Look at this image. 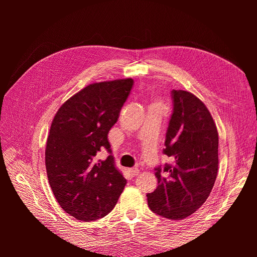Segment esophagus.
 I'll return each mask as SVG.
<instances>
[{"label":"esophagus","mask_w":257,"mask_h":257,"mask_svg":"<svg viewBox=\"0 0 257 257\" xmlns=\"http://www.w3.org/2000/svg\"><path fill=\"white\" fill-rule=\"evenodd\" d=\"M127 172H128L131 177H136L139 174V169L138 168H130Z\"/></svg>","instance_id":"1"}]
</instances>
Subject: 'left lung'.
I'll use <instances>...</instances> for the list:
<instances>
[{
    "instance_id": "8db88e82",
    "label": "left lung",
    "mask_w": 257,
    "mask_h": 257,
    "mask_svg": "<svg viewBox=\"0 0 257 257\" xmlns=\"http://www.w3.org/2000/svg\"><path fill=\"white\" fill-rule=\"evenodd\" d=\"M174 110L166 132V154L174 162L155 167L158 186L148 206L169 220L199 209L214 185L219 167V134L208 108L191 92L172 91Z\"/></svg>"
}]
</instances>
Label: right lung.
Returning a JSON list of instances; mask_svg holds the SVG:
<instances>
[{"mask_svg":"<svg viewBox=\"0 0 257 257\" xmlns=\"http://www.w3.org/2000/svg\"><path fill=\"white\" fill-rule=\"evenodd\" d=\"M132 78L87 85L62 105L51 123L45 151L50 188L64 211L90 222L114 208L126 184L110 154L108 132L118 121L133 87Z\"/></svg>","mask_w":257,"mask_h":257,"instance_id":"right-lung-1","label":"right lung"}]
</instances>
